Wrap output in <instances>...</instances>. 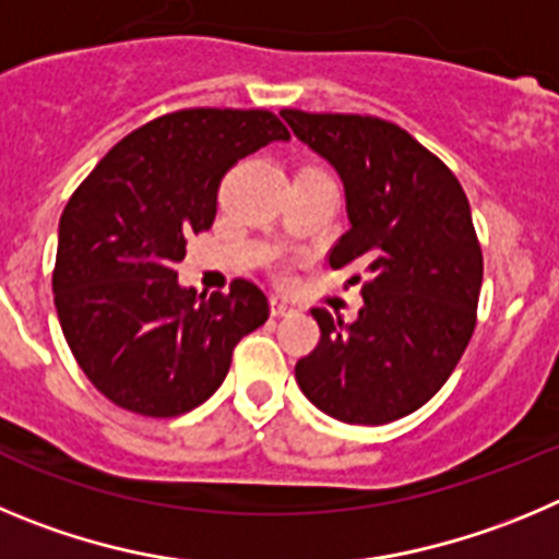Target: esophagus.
I'll return each instance as SVG.
<instances>
[{"mask_svg": "<svg viewBox=\"0 0 559 559\" xmlns=\"http://www.w3.org/2000/svg\"><path fill=\"white\" fill-rule=\"evenodd\" d=\"M270 311H273V317H286L295 311V306L286 304V300H281V298H273L270 300Z\"/></svg>", "mask_w": 559, "mask_h": 559, "instance_id": "obj_1", "label": "esophagus"}]
</instances>
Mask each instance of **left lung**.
Masks as SVG:
<instances>
[{
	"label": "left lung",
	"instance_id": "left-lung-1",
	"mask_svg": "<svg viewBox=\"0 0 559 559\" xmlns=\"http://www.w3.org/2000/svg\"><path fill=\"white\" fill-rule=\"evenodd\" d=\"M281 117L345 186L350 228L329 264L367 273L354 323L311 309L320 342L295 379L342 424H390L449 381L476 329L481 248L471 205L454 173L399 124L292 108Z\"/></svg>",
	"mask_w": 559,
	"mask_h": 559
}]
</instances>
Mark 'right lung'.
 <instances>
[{
	"label": "right lung",
	"instance_id": "1",
	"mask_svg": "<svg viewBox=\"0 0 559 559\" xmlns=\"http://www.w3.org/2000/svg\"><path fill=\"white\" fill-rule=\"evenodd\" d=\"M289 130L270 110L186 108L124 135L60 214L52 292L74 359L105 399L175 417L211 399L236 342L264 325L267 295L236 278L228 295L186 289V239L217 217L236 160Z\"/></svg>",
	"mask_w": 559,
	"mask_h": 559
}]
</instances>
